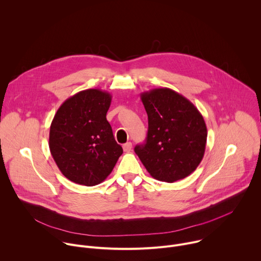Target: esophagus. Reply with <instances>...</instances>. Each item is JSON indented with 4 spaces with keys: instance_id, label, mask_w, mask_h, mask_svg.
<instances>
[{
    "instance_id": "esophagus-1",
    "label": "esophagus",
    "mask_w": 261,
    "mask_h": 261,
    "mask_svg": "<svg viewBox=\"0 0 261 261\" xmlns=\"http://www.w3.org/2000/svg\"><path fill=\"white\" fill-rule=\"evenodd\" d=\"M123 148H124V152H126V153L131 152V150H132V143L131 142H126L123 145Z\"/></svg>"
}]
</instances>
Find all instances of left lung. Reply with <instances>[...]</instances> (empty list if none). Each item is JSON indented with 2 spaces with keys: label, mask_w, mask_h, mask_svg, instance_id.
<instances>
[{
  "label": "left lung",
  "mask_w": 261,
  "mask_h": 261,
  "mask_svg": "<svg viewBox=\"0 0 261 261\" xmlns=\"http://www.w3.org/2000/svg\"><path fill=\"white\" fill-rule=\"evenodd\" d=\"M148 119L145 143L134 151L154 178L173 182L191 174L201 162L207 130L199 110L168 88L140 94Z\"/></svg>",
  "instance_id": "obj_1"
}]
</instances>
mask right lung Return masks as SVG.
Returning <instances> with one entry per match:
<instances>
[{
  "mask_svg": "<svg viewBox=\"0 0 261 261\" xmlns=\"http://www.w3.org/2000/svg\"><path fill=\"white\" fill-rule=\"evenodd\" d=\"M111 95L99 89L81 91L58 109L49 130V150L71 181L96 186L113 171L123 154L106 120Z\"/></svg>",
  "mask_w": 261,
  "mask_h": 261,
  "instance_id": "add662e5",
  "label": "right lung"
}]
</instances>
